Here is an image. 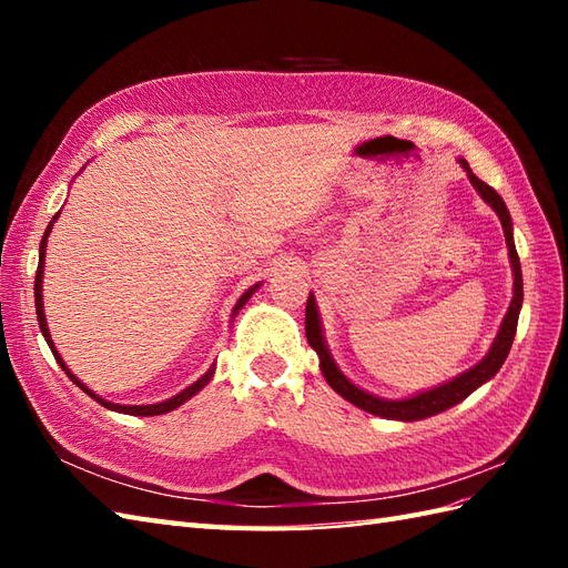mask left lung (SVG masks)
I'll list each match as a JSON object with an SVG mask.
<instances>
[{"label":"left lung","mask_w":568,"mask_h":568,"mask_svg":"<svg viewBox=\"0 0 568 568\" xmlns=\"http://www.w3.org/2000/svg\"><path fill=\"white\" fill-rule=\"evenodd\" d=\"M458 163L466 168L470 183H474V187L480 192V197H484L490 204V207L498 212L503 232H505V241H508L513 273H515V295H513V303L508 307V315H505L496 342H493L490 352L486 354L484 361H480V364H476L470 371L462 373L458 378L439 385V388L419 393L415 397H407V400H381V397H373L366 390L356 388V385L352 381H346L339 373V368H336V364L332 361L327 346H324V339H322V327H320L315 297H312V295L307 297L305 334H307L310 346L320 354V368L324 373V378H327V383L344 397V400H348L361 409H366V413H371V415H381V417H388V419H403V422H415V419H425V417H432L437 413H444V409H449L456 403L466 400V397L474 393L478 385H484L486 381L496 376L500 366L505 364V358H508V354H510V346H513L515 332H517V317H520V307H523V271H520V258H517L515 241H513L510 212H508V207H505V202L496 190H493L490 185L484 183V180H478L474 173H470V168L464 159Z\"/></svg>","instance_id":"obj_1"}]
</instances>
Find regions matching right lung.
Returning a JSON list of instances; mask_svg holds the SVG:
<instances>
[{"mask_svg":"<svg viewBox=\"0 0 568 568\" xmlns=\"http://www.w3.org/2000/svg\"><path fill=\"white\" fill-rule=\"evenodd\" d=\"M58 216V214H55ZM55 216L51 220V224H48V229H45V234H43V239H41V253H39V271H36V283H33V297H36V315H39V324H41V332H43V336H45V342H48V346H51V352H53V356H55V361L60 364V368L65 371V376L78 385V388H82L84 393H88L92 400H98L100 405H104L106 409H116V413H124V415H139V417H151V415H163V413H171V409H175V407H180L183 405L187 397H192L195 395L197 390H202L204 385L210 383V378H212V373H214V368H210L207 373H204V376L200 378V381H195L190 385V388H185L183 393H178L175 397H171V400H165V403H159V405H114V403H106V400H102L100 395H94L88 385H82L75 376H72V373L65 368V364H63V358L58 356V352H55V346H53V342H51V334H48V324H45V315H43V295H41V283H43V261H45V239H48V234H51V229H53V222H55ZM258 287V285H256ZM256 287H251V291H246L244 295L239 297V303H236V307H234V315L236 312L244 307V303L246 300L253 295V291H256Z\"/></svg>","mask_w":568,"mask_h":568,"instance_id":"1","label":"right lung"}]
</instances>
